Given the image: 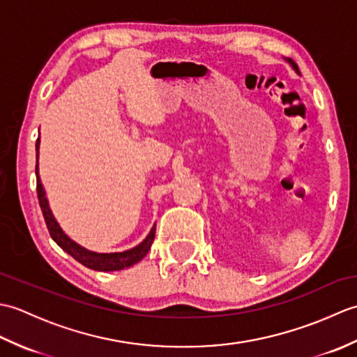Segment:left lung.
I'll return each instance as SVG.
<instances>
[{
	"instance_id": "1",
	"label": "left lung",
	"mask_w": 357,
	"mask_h": 357,
	"mask_svg": "<svg viewBox=\"0 0 357 357\" xmlns=\"http://www.w3.org/2000/svg\"><path fill=\"white\" fill-rule=\"evenodd\" d=\"M288 63H290V66L293 67V69H294V72H296V73H299V69H298V66H296V63L293 61V59H288Z\"/></svg>"
}]
</instances>
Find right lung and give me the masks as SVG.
Returning a JSON list of instances; mask_svg holds the SVG:
<instances>
[{
	"instance_id": "add662e5",
	"label": "right lung",
	"mask_w": 357,
	"mask_h": 357,
	"mask_svg": "<svg viewBox=\"0 0 357 357\" xmlns=\"http://www.w3.org/2000/svg\"><path fill=\"white\" fill-rule=\"evenodd\" d=\"M38 155H40V138L36 139V169H35L38 201H40V207L43 210L44 221H45V225H47L52 239L55 241L66 253H69L78 262L84 265V267L90 268V270H96V271H116V270L128 268V267H132V265L138 264L142 257L149 253V250H150L151 244H153V239H155V233H156L155 227L156 225L150 230L147 238L144 239L139 245H136L135 248H130V250H126V252H119V253L90 252V250L77 244L73 239L67 236L64 230L56 222V219H55V216H53L52 210L49 207V201H47V198H45L44 187H43L41 179H40V169H38Z\"/></svg>"
}]
</instances>
